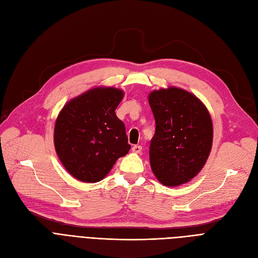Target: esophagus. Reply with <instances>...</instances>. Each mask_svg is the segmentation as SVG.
<instances>
[{"label": "esophagus", "instance_id": "obj_1", "mask_svg": "<svg viewBox=\"0 0 258 258\" xmlns=\"http://www.w3.org/2000/svg\"><path fill=\"white\" fill-rule=\"evenodd\" d=\"M142 152V146H140V145H135L132 147V153H135V154H140Z\"/></svg>", "mask_w": 258, "mask_h": 258}]
</instances>
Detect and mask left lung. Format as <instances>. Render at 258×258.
<instances>
[{
	"instance_id": "obj_1",
	"label": "left lung",
	"mask_w": 258,
	"mask_h": 258,
	"mask_svg": "<svg viewBox=\"0 0 258 258\" xmlns=\"http://www.w3.org/2000/svg\"><path fill=\"white\" fill-rule=\"evenodd\" d=\"M148 102L156 120L149 147L154 175L165 186L189 182L211 152L214 125L208 109L194 94L176 86L150 92Z\"/></svg>"
}]
</instances>
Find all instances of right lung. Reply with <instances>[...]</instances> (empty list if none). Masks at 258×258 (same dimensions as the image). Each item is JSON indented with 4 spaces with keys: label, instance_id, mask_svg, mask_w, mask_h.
Wrapping results in <instances>:
<instances>
[{
    "label": "right lung",
    "instance_id": "obj_1",
    "mask_svg": "<svg viewBox=\"0 0 258 258\" xmlns=\"http://www.w3.org/2000/svg\"><path fill=\"white\" fill-rule=\"evenodd\" d=\"M123 95L116 87L97 86L70 99L59 111L53 135L55 152L76 179L102 180L130 150L125 125L115 114Z\"/></svg>",
    "mask_w": 258,
    "mask_h": 258
}]
</instances>
